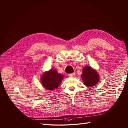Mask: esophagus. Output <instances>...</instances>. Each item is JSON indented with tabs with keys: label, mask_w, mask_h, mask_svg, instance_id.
I'll return each instance as SVG.
<instances>
[{
	"label": "esophagus",
	"mask_w": 128,
	"mask_h": 128,
	"mask_svg": "<svg viewBox=\"0 0 128 128\" xmlns=\"http://www.w3.org/2000/svg\"><path fill=\"white\" fill-rule=\"evenodd\" d=\"M75 72H73V73L69 74V76L70 77H73V76H75Z\"/></svg>",
	"instance_id": "esophagus-1"
}]
</instances>
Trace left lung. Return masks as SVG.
I'll return each instance as SVG.
<instances>
[{
	"label": "left lung",
	"instance_id": "8db88e82",
	"mask_svg": "<svg viewBox=\"0 0 128 128\" xmlns=\"http://www.w3.org/2000/svg\"><path fill=\"white\" fill-rule=\"evenodd\" d=\"M82 79L85 85L92 87L99 82V76L96 70L90 66H86L83 69Z\"/></svg>",
	"mask_w": 128,
	"mask_h": 128
}]
</instances>
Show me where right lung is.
<instances>
[{
  "label": "right lung",
  "instance_id": "obj_1",
  "mask_svg": "<svg viewBox=\"0 0 128 128\" xmlns=\"http://www.w3.org/2000/svg\"><path fill=\"white\" fill-rule=\"evenodd\" d=\"M63 76L60 74L58 73L55 69L50 70L42 75L41 78V84L46 90H53L58 87Z\"/></svg>",
  "mask_w": 128,
  "mask_h": 128
}]
</instances>
